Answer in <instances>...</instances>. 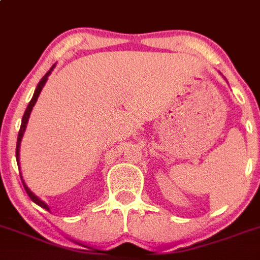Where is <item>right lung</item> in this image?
Here are the masks:
<instances>
[{
    "mask_svg": "<svg viewBox=\"0 0 260 260\" xmlns=\"http://www.w3.org/2000/svg\"><path fill=\"white\" fill-rule=\"evenodd\" d=\"M55 65H56V64H53V65H52V68H51V69H49L48 72H47V73H46V76L43 77L42 80H40V82L38 83V86H36V89H35V92H34L32 98H31L30 103H28V106H27V108H26V111H24V114H23V117H22L21 129H19V133H18V140H17V152H15V154H17V164H18V168H21V166H19V150H21V143H22V137H23V135H24V131H26L27 123H28V119H30L31 111H32V107H34V106H35V103H36V101H38V98H39L40 92H42L43 87H44V85H46V82H47V80H48L49 74L52 73V71H53V68H55ZM21 179H22V183H23V186H24V189H26L27 195L30 196V199H31V200H32V202L35 203V204H38V205H39V207H42V208H44V209H46V211H49V207H48V205H47V203H44V202H43L42 199H39V198H38V196H36L35 193H34L32 191H31V189L28 188V187H27V184L24 183L23 177H22V173H21Z\"/></svg>",
    "mask_w": 260,
    "mask_h": 260,
    "instance_id": "obj_1",
    "label": "right lung"
}]
</instances>
